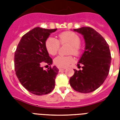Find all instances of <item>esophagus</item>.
Returning a JSON list of instances; mask_svg holds the SVG:
<instances>
[{
    "label": "esophagus",
    "instance_id": "obj_1",
    "mask_svg": "<svg viewBox=\"0 0 120 120\" xmlns=\"http://www.w3.org/2000/svg\"><path fill=\"white\" fill-rule=\"evenodd\" d=\"M58 70H59V71H63V70H65V68L60 67V68H58Z\"/></svg>",
    "mask_w": 120,
    "mask_h": 120
}]
</instances>
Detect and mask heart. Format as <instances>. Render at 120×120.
I'll return each mask as SVG.
<instances>
[{
    "label": "heart",
    "mask_w": 120,
    "mask_h": 120,
    "mask_svg": "<svg viewBox=\"0 0 120 120\" xmlns=\"http://www.w3.org/2000/svg\"><path fill=\"white\" fill-rule=\"evenodd\" d=\"M81 40L80 37L74 32L67 31L58 34V40L53 37H50L45 41V47L49 54L54 56L57 54L60 44L62 45L68 44L70 45L68 53L78 56L80 54V45ZM73 57L71 55L58 56L54 59V64L58 67H66L73 62Z\"/></svg>",
    "instance_id": "heart-1"
}]
</instances>
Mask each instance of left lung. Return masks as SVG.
<instances>
[{
  "label": "left lung",
  "instance_id": "obj_1",
  "mask_svg": "<svg viewBox=\"0 0 120 120\" xmlns=\"http://www.w3.org/2000/svg\"><path fill=\"white\" fill-rule=\"evenodd\" d=\"M83 35L85 50L79 60L82 70H74L70 79L73 90L80 93H90L99 88L106 80L110 71L112 56L109 45L105 38L89 27L73 29Z\"/></svg>",
  "mask_w": 120,
  "mask_h": 120
}]
</instances>
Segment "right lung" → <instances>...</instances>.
I'll list each match as a JSON object with an SVG mask.
<instances>
[{"label":"right lung","mask_w":120,"mask_h":120,"mask_svg":"<svg viewBox=\"0 0 120 120\" xmlns=\"http://www.w3.org/2000/svg\"><path fill=\"white\" fill-rule=\"evenodd\" d=\"M56 29L35 27L23 35L15 52L16 75L22 85L34 95H46L54 89L58 69L55 66L51 67L52 59L46 49L45 41ZM44 64L50 65L47 71L43 69Z\"/></svg>","instance_id":"obj_1"}]
</instances>
